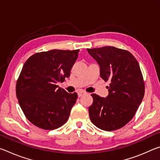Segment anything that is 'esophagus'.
<instances>
[{"instance_id":"esophagus-1","label":"esophagus","mask_w":160,"mask_h":160,"mask_svg":"<svg viewBox=\"0 0 160 160\" xmlns=\"http://www.w3.org/2000/svg\"><path fill=\"white\" fill-rule=\"evenodd\" d=\"M86 94L85 92L82 91V92H78V97H80L83 96L84 94Z\"/></svg>"}]
</instances>
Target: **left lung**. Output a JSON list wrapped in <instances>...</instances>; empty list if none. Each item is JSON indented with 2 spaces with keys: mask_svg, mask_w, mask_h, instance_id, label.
Wrapping results in <instances>:
<instances>
[{
  "mask_svg": "<svg viewBox=\"0 0 160 160\" xmlns=\"http://www.w3.org/2000/svg\"><path fill=\"white\" fill-rule=\"evenodd\" d=\"M88 51L98 63L100 76L110 82L106 98L92 94L90 120L104 131L122 128L135 116L144 97L145 82L138 62L129 51L114 47L88 48Z\"/></svg>",
  "mask_w": 160,
  "mask_h": 160,
  "instance_id": "1",
  "label": "left lung"
}]
</instances>
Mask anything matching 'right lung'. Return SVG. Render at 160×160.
Wrapping results in <instances>:
<instances>
[{
    "label": "right lung",
    "mask_w": 160,
    "mask_h": 160,
    "mask_svg": "<svg viewBox=\"0 0 160 160\" xmlns=\"http://www.w3.org/2000/svg\"><path fill=\"white\" fill-rule=\"evenodd\" d=\"M79 49L37 53L24 64L16 84V95L26 118L44 130L59 128L68 119L78 94L57 85L70 77Z\"/></svg>",
    "instance_id": "add662e5"
}]
</instances>
